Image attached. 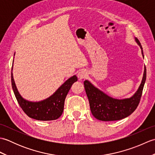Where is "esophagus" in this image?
Returning a JSON list of instances; mask_svg holds the SVG:
<instances>
[{"label":"esophagus","mask_w":155,"mask_h":155,"mask_svg":"<svg viewBox=\"0 0 155 155\" xmlns=\"http://www.w3.org/2000/svg\"><path fill=\"white\" fill-rule=\"evenodd\" d=\"M87 73L85 71H80L79 72H78V74H77V77L78 78V79L79 80H83L84 79V78H85L87 77Z\"/></svg>","instance_id":"1"}]
</instances>
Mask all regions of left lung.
Returning <instances> with one entry per match:
<instances>
[{"label": "left lung", "mask_w": 155, "mask_h": 155, "mask_svg": "<svg viewBox=\"0 0 155 155\" xmlns=\"http://www.w3.org/2000/svg\"><path fill=\"white\" fill-rule=\"evenodd\" d=\"M140 47L143 57V51L140 42L134 38ZM147 70L144 67L142 81L133 96L124 99H117L108 96L103 91L95 87L89 81H84V88L89 101L91 111L93 116L102 121H113L123 119L132 114L139 104L144 83L146 81Z\"/></svg>", "instance_id": "8db88e82"}]
</instances>
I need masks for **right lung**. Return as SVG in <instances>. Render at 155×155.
I'll return each instance as SVG.
<instances>
[{
	"label": "right lung",
	"instance_id": "add662e5",
	"mask_svg": "<svg viewBox=\"0 0 155 155\" xmlns=\"http://www.w3.org/2000/svg\"><path fill=\"white\" fill-rule=\"evenodd\" d=\"M77 80V76H72L66 81L51 97L41 101L32 102L25 99L20 94L13 78L12 72H11L12 90L20 107L27 116L38 120H56L61 116L64 109L65 98L72 84Z\"/></svg>",
	"mask_w": 155,
	"mask_h": 155
}]
</instances>
